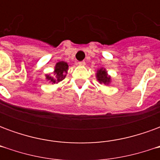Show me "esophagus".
I'll list each match as a JSON object with an SVG mask.
<instances>
[{
    "instance_id": "obj_1",
    "label": "esophagus",
    "mask_w": 160,
    "mask_h": 160,
    "mask_svg": "<svg viewBox=\"0 0 160 160\" xmlns=\"http://www.w3.org/2000/svg\"><path fill=\"white\" fill-rule=\"evenodd\" d=\"M78 64H79L80 66H84V65H86V62H85V61H81V62H79Z\"/></svg>"
}]
</instances>
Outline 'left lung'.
I'll return each instance as SVG.
<instances>
[{"mask_svg": "<svg viewBox=\"0 0 160 160\" xmlns=\"http://www.w3.org/2000/svg\"><path fill=\"white\" fill-rule=\"evenodd\" d=\"M97 78L98 80L100 83L108 84L111 81V78H110V76H108L107 73H106V71L104 69H99L98 71Z\"/></svg>", "mask_w": 160, "mask_h": 160, "instance_id": "8db88e82", "label": "left lung"}]
</instances>
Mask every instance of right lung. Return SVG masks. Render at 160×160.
Here are the masks:
<instances>
[{
    "mask_svg": "<svg viewBox=\"0 0 160 160\" xmlns=\"http://www.w3.org/2000/svg\"><path fill=\"white\" fill-rule=\"evenodd\" d=\"M68 68V65L65 62H60L56 63V68H55L56 78H52V77L47 75V79L50 80L53 83H58L65 78V76H66L65 73H67Z\"/></svg>",
    "mask_w": 160,
    "mask_h": 160,
    "instance_id": "obj_1",
    "label": "right lung"
}]
</instances>
